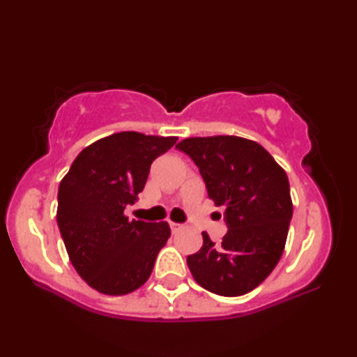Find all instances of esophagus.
Masks as SVG:
<instances>
[{
    "label": "esophagus",
    "mask_w": 357,
    "mask_h": 357,
    "mask_svg": "<svg viewBox=\"0 0 357 357\" xmlns=\"http://www.w3.org/2000/svg\"><path fill=\"white\" fill-rule=\"evenodd\" d=\"M170 228H172L173 233H176V231H179L181 228H183V225H181V223H176V222H170Z\"/></svg>",
    "instance_id": "34e87169"
}]
</instances>
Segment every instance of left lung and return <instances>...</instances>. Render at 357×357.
I'll return each mask as SVG.
<instances>
[{
    "label": "left lung",
    "mask_w": 357,
    "mask_h": 357,
    "mask_svg": "<svg viewBox=\"0 0 357 357\" xmlns=\"http://www.w3.org/2000/svg\"><path fill=\"white\" fill-rule=\"evenodd\" d=\"M176 148L195 162L215 206H225L228 227L219 244L202 233V249L187 257L193 279L228 298L252 291L285 249L293 215L285 170L261 144L243 137H193Z\"/></svg>",
    "instance_id": "left-lung-1"
}]
</instances>
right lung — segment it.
<instances>
[{"mask_svg":"<svg viewBox=\"0 0 357 357\" xmlns=\"http://www.w3.org/2000/svg\"><path fill=\"white\" fill-rule=\"evenodd\" d=\"M176 137L119 132L77 155L59 183L56 220L78 275L99 293L135 291L170 238L167 222L129 220L128 204L144 189L151 164Z\"/></svg>","mask_w":357,"mask_h":357,"instance_id":"add662e5","label":"right lung"}]
</instances>
